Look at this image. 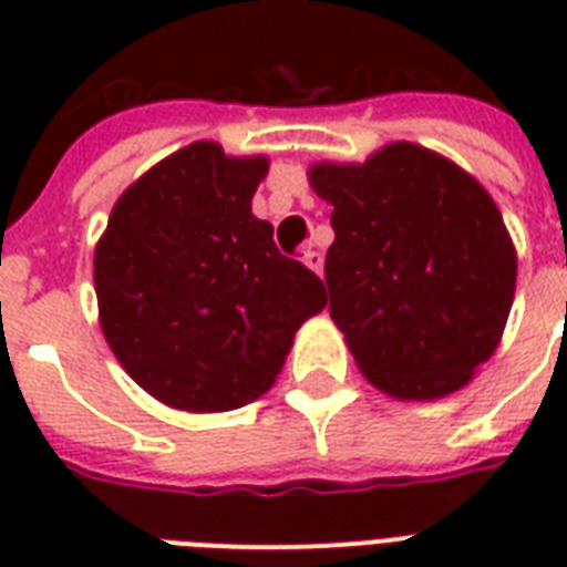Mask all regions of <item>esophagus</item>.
Returning <instances> with one entry per match:
<instances>
[{"instance_id": "34e87169", "label": "esophagus", "mask_w": 567, "mask_h": 567, "mask_svg": "<svg viewBox=\"0 0 567 567\" xmlns=\"http://www.w3.org/2000/svg\"><path fill=\"white\" fill-rule=\"evenodd\" d=\"M302 261H306V267H309V270H315V274H323V256H320L318 249H306V252H302Z\"/></svg>"}]
</instances>
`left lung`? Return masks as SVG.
I'll return each instance as SVG.
<instances>
[{"mask_svg": "<svg viewBox=\"0 0 567 567\" xmlns=\"http://www.w3.org/2000/svg\"><path fill=\"white\" fill-rule=\"evenodd\" d=\"M332 205L329 315L379 391L435 400L492 359L515 300L518 258L480 182L417 144L309 171Z\"/></svg>", "mask_w": 567, "mask_h": 567, "instance_id": "8db88e82", "label": "left lung"}]
</instances>
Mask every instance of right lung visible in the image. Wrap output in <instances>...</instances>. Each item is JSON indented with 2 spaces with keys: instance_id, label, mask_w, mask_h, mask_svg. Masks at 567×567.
Wrapping results in <instances>:
<instances>
[{
  "instance_id": "add662e5",
  "label": "right lung",
  "mask_w": 567,
  "mask_h": 567,
  "mask_svg": "<svg viewBox=\"0 0 567 567\" xmlns=\"http://www.w3.org/2000/svg\"><path fill=\"white\" fill-rule=\"evenodd\" d=\"M267 158L212 141L167 155L120 196L96 244L100 323L155 400L229 412L274 385L293 332L327 306L309 267L252 214Z\"/></svg>"
}]
</instances>
